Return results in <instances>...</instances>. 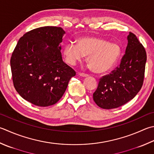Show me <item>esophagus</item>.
Listing matches in <instances>:
<instances>
[{"label": "esophagus", "mask_w": 154, "mask_h": 154, "mask_svg": "<svg viewBox=\"0 0 154 154\" xmlns=\"http://www.w3.org/2000/svg\"><path fill=\"white\" fill-rule=\"evenodd\" d=\"M79 75H80V76H82V77H87V76H88V74H85V73H82V72H80Z\"/></svg>", "instance_id": "34e87169"}]
</instances>
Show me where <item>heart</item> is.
Masks as SVG:
<instances>
[{"label":"heart","mask_w":154,"mask_h":154,"mask_svg":"<svg viewBox=\"0 0 154 154\" xmlns=\"http://www.w3.org/2000/svg\"><path fill=\"white\" fill-rule=\"evenodd\" d=\"M122 50L116 43L97 37H84L77 40V44L68 43L63 48V56L68 63L76 64L85 56L90 67L96 73H104L111 70L119 60Z\"/></svg>","instance_id":"1"}]
</instances>
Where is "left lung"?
I'll use <instances>...</instances> for the list:
<instances>
[{"mask_svg":"<svg viewBox=\"0 0 154 154\" xmlns=\"http://www.w3.org/2000/svg\"><path fill=\"white\" fill-rule=\"evenodd\" d=\"M125 54L121 63L111 74L100 79L93 100L100 108L115 109L134 98L143 82L146 52L135 34L127 36Z\"/></svg>","mask_w":154,"mask_h":154,"instance_id":"1","label":"left lung"}]
</instances>
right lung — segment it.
<instances>
[{"label":"right lung","mask_w":154,"mask_h":154,"mask_svg":"<svg viewBox=\"0 0 154 154\" xmlns=\"http://www.w3.org/2000/svg\"><path fill=\"white\" fill-rule=\"evenodd\" d=\"M62 28L39 27L23 35L11 58L13 82L22 98L39 106L56 104L76 72L63 62Z\"/></svg>","instance_id":"1"}]
</instances>
